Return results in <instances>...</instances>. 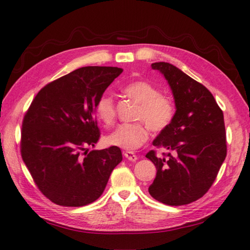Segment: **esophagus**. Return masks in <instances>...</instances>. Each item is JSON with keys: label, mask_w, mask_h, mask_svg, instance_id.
Wrapping results in <instances>:
<instances>
[{"label": "esophagus", "mask_w": 250, "mask_h": 250, "mask_svg": "<svg viewBox=\"0 0 250 250\" xmlns=\"http://www.w3.org/2000/svg\"><path fill=\"white\" fill-rule=\"evenodd\" d=\"M125 157L128 159L129 161H131V162H135L137 160V156L135 155L134 152H132V151H125Z\"/></svg>", "instance_id": "obj_1"}]
</instances>
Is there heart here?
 <instances>
[{
  "instance_id": "obj_1",
  "label": "heart",
  "mask_w": 250,
  "mask_h": 250,
  "mask_svg": "<svg viewBox=\"0 0 250 250\" xmlns=\"http://www.w3.org/2000/svg\"><path fill=\"white\" fill-rule=\"evenodd\" d=\"M124 91L140 104L136 119L144 121L152 131L162 132L171 125L176 113L175 104L171 98L160 94L156 86L145 81H137L126 84ZM95 113L105 125L113 124L116 115L113 97L107 93L101 95L95 105ZM144 123L118 125L106 136V144L125 150L137 149L148 139V129Z\"/></svg>"
}]
</instances>
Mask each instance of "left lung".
<instances>
[{"instance_id": "obj_1", "label": "left lung", "mask_w": 250, "mask_h": 250, "mask_svg": "<svg viewBox=\"0 0 250 250\" xmlns=\"http://www.w3.org/2000/svg\"><path fill=\"white\" fill-rule=\"evenodd\" d=\"M152 70L167 79L174 97V120L152 144L174 151L167 159L149 151L157 175L148 191L163 204L186 205L202 198L219 172L227 156L224 113L203 84L167 62H156Z\"/></svg>"}]
</instances>
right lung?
Returning a JSON list of instances; mask_svg holds the SVG:
<instances>
[{
  "label": "right lung",
  "mask_w": 250,
  "mask_h": 250,
  "mask_svg": "<svg viewBox=\"0 0 250 250\" xmlns=\"http://www.w3.org/2000/svg\"><path fill=\"white\" fill-rule=\"evenodd\" d=\"M122 68L84 66L36 94L21 132V156L37 187L51 202L79 207L98 200L122 161L119 147L88 152L100 131L95 105Z\"/></svg>",
  "instance_id": "add662e5"
}]
</instances>
